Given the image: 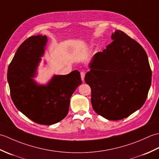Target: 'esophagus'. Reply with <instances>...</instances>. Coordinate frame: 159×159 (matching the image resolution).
Listing matches in <instances>:
<instances>
[{
  "label": "esophagus",
  "instance_id": "obj_1",
  "mask_svg": "<svg viewBox=\"0 0 159 159\" xmlns=\"http://www.w3.org/2000/svg\"><path fill=\"white\" fill-rule=\"evenodd\" d=\"M85 72H80V76H81V80H84V79H85Z\"/></svg>",
  "mask_w": 159,
  "mask_h": 159
}]
</instances>
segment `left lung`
I'll return each mask as SVG.
<instances>
[{"label":"left lung","mask_w":159,"mask_h":159,"mask_svg":"<svg viewBox=\"0 0 159 159\" xmlns=\"http://www.w3.org/2000/svg\"><path fill=\"white\" fill-rule=\"evenodd\" d=\"M113 41L93 55L85 81L92 89L95 112L109 120L126 118L143 105L152 71L143 47L123 31L112 33Z\"/></svg>","instance_id":"1"}]
</instances>
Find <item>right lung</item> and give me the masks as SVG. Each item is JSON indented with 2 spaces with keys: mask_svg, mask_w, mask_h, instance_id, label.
Wrapping results in <instances>:
<instances>
[{
  "mask_svg": "<svg viewBox=\"0 0 159 159\" xmlns=\"http://www.w3.org/2000/svg\"><path fill=\"white\" fill-rule=\"evenodd\" d=\"M47 41L42 35L26 39L9 64L7 80L17 109L36 123L51 125L67 116L70 97L82 81L79 71L74 70L67 75H55L46 85L36 83L33 78Z\"/></svg>",
  "mask_w": 159,
  "mask_h": 159,
  "instance_id": "add662e5",
  "label": "right lung"
}]
</instances>
